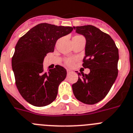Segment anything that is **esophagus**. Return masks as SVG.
I'll use <instances>...</instances> for the list:
<instances>
[{
    "label": "esophagus",
    "mask_w": 133,
    "mask_h": 133,
    "mask_svg": "<svg viewBox=\"0 0 133 133\" xmlns=\"http://www.w3.org/2000/svg\"><path fill=\"white\" fill-rule=\"evenodd\" d=\"M67 73H68V74H71V73H72V71H71V69H67Z\"/></svg>",
    "instance_id": "34e87169"
}]
</instances>
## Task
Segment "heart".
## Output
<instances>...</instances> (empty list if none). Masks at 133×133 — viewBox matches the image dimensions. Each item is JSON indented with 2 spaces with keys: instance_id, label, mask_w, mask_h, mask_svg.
Instances as JSON below:
<instances>
[{
  "instance_id": "heart-1",
  "label": "heart",
  "mask_w": 133,
  "mask_h": 133,
  "mask_svg": "<svg viewBox=\"0 0 133 133\" xmlns=\"http://www.w3.org/2000/svg\"><path fill=\"white\" fill-rule=\"evenodd\" d=\"M75 59L74 58H68L65 60V64L68 66H71V65L74 64V63L75 62Z\"/></svg>"
}]
</instances>
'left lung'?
Segmentation results:
<instances>
[{
    "instance_id": "obj_1",
    "label": "left lung",
    "mask_w": 133,
    "mask_h": 133,
    "mask_svg": "<svg viewBox=\"0 0 133 133\" xmlns=\"http://www.w3.org/2000/svg\"><path fill=\"white\" fill-rule=\"evenodd\" d=\"M73 28L85 38V56L82 65L90 69L89 74L77 72L79 77L72 85L73 92L79 101L93 105L105 97L117 79L119 50L111 37L95 26Z\"/></svg>"
}]
</instances>
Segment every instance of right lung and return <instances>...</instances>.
Segmentation results:
<instances>
[{"label":"right lung","instance_id":"add662e5","mask_svg":"<svg viewBox=\"0 0 133 133\" xmlns=\"http://www.w3.org/2000/svg\"><path fill=\"white\" fill-rule=\"evenodd\" d=\"M72 30L70 26L42 23L18 41L12 68L19 93L31 105L43 107L56 99L58 86L66 77V69L57 65L46 71L43 62L47 54L54 51L57 40Z\"/></svg>","mask_w":133,"mask_h":133}]
</instances>
